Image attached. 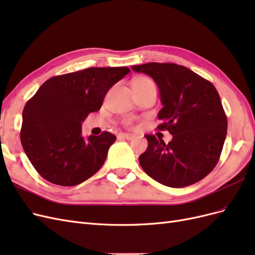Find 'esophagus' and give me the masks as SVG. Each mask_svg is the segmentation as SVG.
<instances>
[{
  "instance_id": "34e87169",
  "label": "esophagus",
  "mask_w": 255,
  "mask_h": 255,
  "mask_svg": "<svg viewBox=\"0 0 255 255\" xmlns=\"http://www.w3.org/2000/svg\"><path fill=\"white\" fill-rule=\"evenodd\" d=\"M119 136L121 138H125V139H127V140H132V139H134V138H135L134 135L128 134V133H121V134H119Z\"/></svg>"
}]
</instances>
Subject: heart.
Wrapping results in <instances>:
<instances>
[{
  "label": "heart",
  "instance_id": "b5f03b06",
  "mask_svg": "<svg viewBox=\"0 0 255 255\" xmlns=\"http://www.w3.org/2000/svg\"><path fill=\"white\" fill-rule=\"evenodd\" d=\"M133 87L137 88H149V87H155V85L152 82V80L148 78H138L133 82ZM125 123L127 126L132 125V121L126 120Z\"/></svg>",
  "mask_w": 255,
  "mask_h": 255
}]
</instances>
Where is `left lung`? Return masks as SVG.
Segmentation results:
<instances>
[{
  "label": "left lung",
  "instance_id": "8db88e82",
  "mask_svg": "<svg viewBox=\"0 0 255 255\" xmlns=\"http://www.w3.org/2000/svg\"><path fill=\"white\" fill-rule=\"evenodd\" d=\"M155 81L160 102L159 130L170 142L145 135L148 148L139 156L143 171L169 187L195 184L217 165L227 137L228 120L214 85L188 68L171 63L132 66Z\"/></svg>",
  "mask_w": 255,
  "mask_h": 255
}]
</instances>
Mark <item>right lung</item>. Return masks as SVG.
Returning <instances> with one entry per match:
<instances>
[{
	"instance_id": "obj_1",
	"label": "right lung",
	"mask_w": 255,
	"mask_h": 255,
	"mask_svg": "<svg viewBox=\"0 0 255 255\" xmlns=\"http://www.w3.org/2000/svg\"><path fill=\"white\" fill-rule=\"evenodd\" d=\"M130 70L127 67L87 68L45 81L22 114L20 139L30 163L43 179L74 186L104 164L116 136H82V122L101 109L114 85Z\"/></svg>"
}]
</instances>
